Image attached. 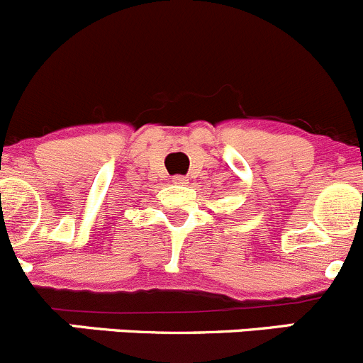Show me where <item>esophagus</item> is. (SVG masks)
I'll list each match as a JSON object with an SVG mask.
<instances>
[{"instance_id": "34e87169", "label": "esophagus", "mask_w": 363, "mask_h": 363, "mask_svg": "<svg viewBox=\"0 0 363 363\" xmlns=\"http://www.w3.org/2000/svg\"><path fill=\"white\" fill-rule=\"evenodd\" d=\"M173 183H177V185H185L186 178L185 177H174L173 178Z\"/></svg>"}]
</instances>
